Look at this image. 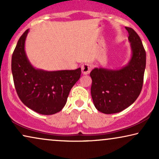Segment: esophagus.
<instances>
[{
	"instance_id": "obj_1",
	"label": "esophagus",
	"mask_w": 159,
	"mask_h": 159,
	"mask_svg": "<svg viewBox=\"0 0 159 159\" xmlns=\"http://www.w3.org/2000/svg\"><path fill=\"white\" fill-rule=\"evenodd\" d=\"M92 65L90 64H84L82 65V72L83 75H88L92 69Z\"/></svg>"
}]
</instances>
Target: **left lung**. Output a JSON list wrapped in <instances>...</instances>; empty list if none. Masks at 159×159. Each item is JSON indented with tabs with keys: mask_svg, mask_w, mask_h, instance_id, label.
I'll use <instances>...</instances> for the list:
<instances>
[{
	"mask_svg": "<svg viewBox=\"0 0 159 159\" xmlns=\"http://www.w3.org/2000/svg\"><path fill=\"white\" fill-rule=\"evenodd\" d=\"M129 33L132 56L129 64L119 70L95 68L92 78L91 95L98 111L106 114H115L132 105L140 94L146 64V53L140 38L130 27Z\"/></svg>",
	"mask_w": 159,
	"mask_h": 159,
	"instance_id": "obj_1",
	"label": "left lung"
}]
</instances>
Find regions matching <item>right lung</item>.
<instances>
[{
  "mask_svg": "<svg viewBox=\"0 0 159 159\" xmlns=\"http://www.w3.org/2000/svg\"><path fill=\"white\" fill-rule=\"evenodd\" d=\"M28 31L19 39L12 54L15 89L21 102L30 109L40 114H54L64 108L71 88L80 79L81 68L55 71L34 69L25 51Z\"/></svg>",
  "mask_w": 159,
  "mask_h": 159,
  "instance_id": "right-lung-1",
  "label": "right lung"
}]
</instances>
